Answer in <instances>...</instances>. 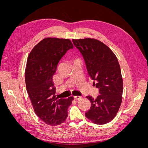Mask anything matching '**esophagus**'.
Instances as JSON below:
<instances>
[{"label":"esophagus","mask_w":148,"mask_h":148,"mask_svg":"<svg viewBox=\"0 0 148 148\" xmlns=\"http://www.w3.org/2000/svg\"><path fill=\"white\" fill-rule=\"evenodd\" d=\"M74 99H75V100H79V99H81V97L75 96H74Z\"/></svg>","instance_id":"obj_1"}]
</instances>
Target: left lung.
<instances>
[{"label": "left lung", "instance_id": "8db88e82", "mask_svg": "<svg viewBox=\"0 0 148 148\" xmlns=\"http://www.w3.org/2000/svg\"><path fill=\"white\" fill-rule=\"evenodd\" d=\"M83 57L93 86L99 91L96 99L88 96L90 109L85 113L93 123L103 125L116 116L122 100L123 79L117 57L113 51L97 39H73Z\"/></svg>", "mask_w": 148, "mask_h": 148}]
</instances>
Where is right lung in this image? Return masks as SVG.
I'll return each mask as SVG.
<instances>
[{"instance_id": "right-lung-1", "label": "right lung", "mask_w": 148, "mask_h": 148, "mask_svg": "<svg viewBox=\"0 0 148 148\" xmlns=\"http://www.w3.org/2000/svg\"><path fill=\"white\" fill-rule=\"evenodd\" d=\"M69 39L48 38L39 42L31 51L25 70L26 87L34 111L44 123L51 126L64 122L69 107L74 99H58L53 75L58 64L66 51L73 48Z\"/></svg>"}]
</instances>
